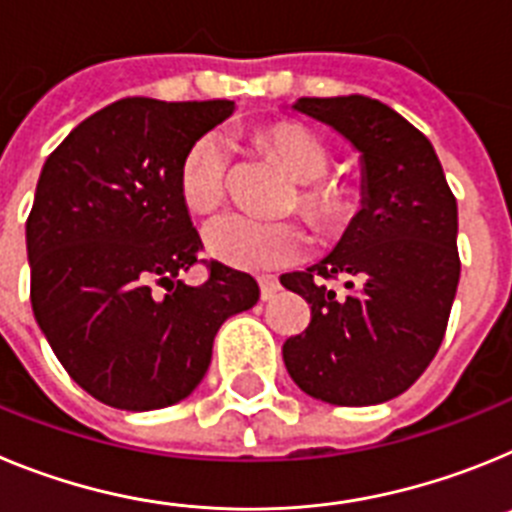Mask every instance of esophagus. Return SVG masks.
<instances>
[{
  "label": "esophagus",
  "mask_w": 512,
  "mask_h": 512,
  "mask_svg": "<svg viewBox=\"0 0 512 512\" xmlns=\"http://www.w3.org/2000/svg\"><path fill=\"white\" fill-rule=\"evenodd\" d=\"M259 287H261V300L269 302L274 300V295H277L279 289V279L271 277V274H264V277H259Z\"/></svg>",
  "instance_id": "esophagus-1"
}]
</instances>
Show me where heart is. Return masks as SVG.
<instances>
[{"label":"heart","mask_w":512,"mask_h":512,"mask_svg":"<svg viewBox=\"0 0 512 512\" xmlns=\"http://www.w3.org/2000/svg\"><path fill=\"white\" fill-rule=\"evenodd\" d=\"M261 146L287 166L300 182L297 210L323 233H338L359 210V187L343 176H328L330 148L315 130L295 120L274 122L259 133ZM230 146L217 130L202 133L187 148L179 166V192L189 210L210 212L228 189ZM210 256L233 269H279L297 259L305 235L289 220H256L241 212L212 217L202 230Z\"/></svg>","instance_id":"heart-1"}]
</instances>
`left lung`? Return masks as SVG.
Instances as JSON below:
<instances>
[{
    "mask_svg": "<svg viewBox=\"0 0 512 512\" xmlns=\"http://www.w3.org/2000/svg\"><path fill=\"white\" fill-rule=\"evenodd\" d=\"M292 110L325 122L361 153V210L338 246L282 284L310 305L284 366L315 400L361 408L402 395L431 364L459 284L456 197L431 140L379 99L302 97ZM343 278L336 296L330 281Z\"/></svg>",
    "mask_w": 512,
    "mask_h": 512,
    "instance_id": "left-lung-1",
    "label": "left lung"
}]
</instances>
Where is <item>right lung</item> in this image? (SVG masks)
<instances>
[{"label":"right lung","instance_id":"1","mask_svg":"<svg viewBox=\"0 0 512 512\" xmlns=\"http://www.w3.org/2000/svg\"><path fill=\"white\" fill-rule=\"evenodd\" d=\"M233 110L125 97L79 122L40 171L25 225L35 320L69 377L110 408L192 395L220 325L259 300L256 279L220 261L200 287L176 279L202 251L179 166Z\"/></svg>","mask_w":512,"mask_h":512}]
</instances>
